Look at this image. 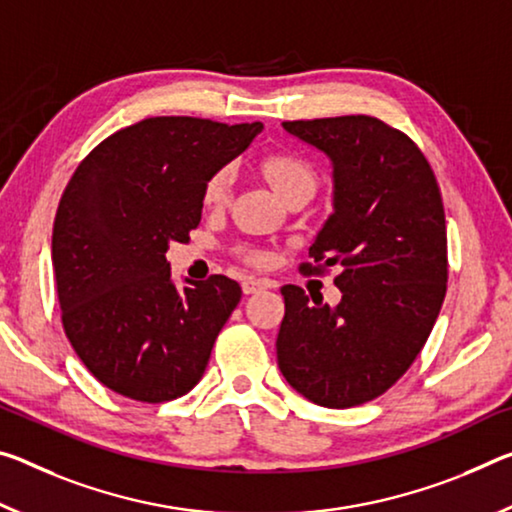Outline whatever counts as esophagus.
I'll list each match as a JSON object with an SVG mask.
<instances>
[{
    "mask_svg": "<svg viewBox=\"0 0 512 512\" xmlns=\"http://www.w3.org/2000/svg\"><path fill=\"white\" fill-rule=\"evenodd\" d=\"M266 287H269V285H266L264 280H257V278H246V280H243V285H241L243 294H246V296L257 294V291H262V289H266Z\"/></svg>",
    "mask_w": 512,
    "mask_h": 512,
    "instance_id": "esophagus-1",
    "label": "esophagus"
}]
</instances>
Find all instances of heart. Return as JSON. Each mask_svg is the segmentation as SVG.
<instances>
[{
  "instance_id": "1",
  "label": "heart",
  "mask_w": 512,
  "mask_h": 512,
  "mask_svg": "<svg viewBox=\"0 0 512 512\" xmlns=\"http://www.w3.org/2000/svg\"><path fill=\"white\" fill-rule=\"evenodd\" d=\"M264 175L266 180L271 182L275 193L285 200L289 193H294L298 189H316V170L312 168L310 161H305L298 154H289V152H278V154H269L264 159ZM232 186H234V168L232 166H221L216 168L212 175L207 177L205 186H202V202L205 207L216 209L223 207L227 200L232 196ZM257 259V255H253Z\"/></svg>"
}]
</instances>
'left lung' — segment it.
Returning a JSON list of instances; mask_svg holds the SVG:
<instances>
[{
	"label": "left lung",
	"instance_id": "8db88e82",
	"mask_svg": "<svg viewBox=\"0 0 512 512\" xmlns=\"http://www.w3.org/2000/svg\"><path fill=\"white\" fill-rule=\"evenodd\" d=\"M332 161V207L307 271L339 266L337 307L285 285L278 367L323 408L387 392L415 362L446 294V223L435 173L399 129L371 116L282 123Z\"/></svg>",
	"mask_w": 512,
	"mask_h": 512
}]
</instances>
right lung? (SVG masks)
<instances>
[{
    "mask_svg": "<svg viewBox=\"0 0 512 512\" xmlns=\"http://www.w3.org/2000/svg\"><path fill=\"white\" fill-rule=\"evenodd\" d=\"M262 123L145 118L104 139L63 191L52 264L63 330L86 369L127 399L191 392L241 300L225 275L170 278V241H189L202 186L248 148Z\"/></svg>",
    "mask_w": 512,
    "mask_h": 512,
    "instance_id": "1",
    "label": "right lung"
}]
</instances>
